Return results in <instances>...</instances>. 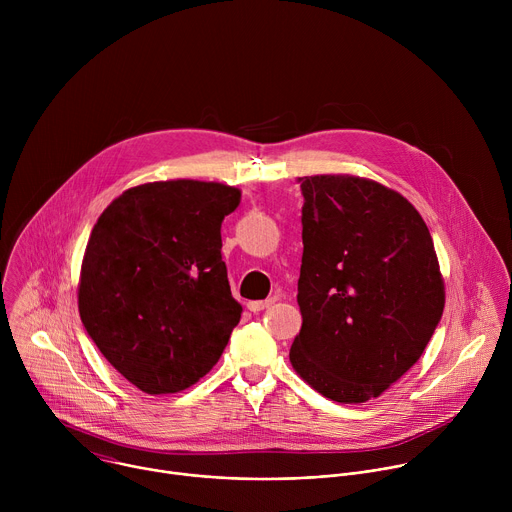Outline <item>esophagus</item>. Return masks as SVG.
Here are the masks:
<instances>
[{
    "mask_svg": "<svg viewBox=\"0 0 512 512\" xmlns=\"http://www.w3.org/2000/svg\"><path fill=\"white\" fill-rule=\"evenodd\" d=\"M273 302H275L273 298H269V300H261V302H249V304H247V308H249L251 312H255V314H257V312H263L265 308H269Z\"/></svg>",
    "mask_w": 512,
    "mask_h": 512,
    "instance_id": "esophagus-1",
    "label": "esophagus"
}]
</instances>
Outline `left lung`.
<instances>
[{
  "label": "left lung",
  "mask_w": 512,
  "mask_h": 512,
  "mask_svg": "<svg viewBox=\"0 0 512 512\" xmlns=\"http://www.w3.org/2000/svg\"><path fill=\"white\" fill-rule=\"evenodd\" d=\"M302 330L294 371L336 403H367L423 354L446 304L444 277L417 208L348 174L304 176Z\"/></svg>",
  "instance_id": "1"
}]
</instances>
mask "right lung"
Listing matches in <instances>:
<instances>
[{"label": "right lung", "mask_w": 512, "mask_h": 512, "mask_svg": "<svg viewBox=\"0 0 512 512\" xmlns=\"http://www.w3.org/2000/svg\"><path fill=\"white\" fill-rule=\"evenodd\" d=\"M241 190L168 180L125 190L91 231L81 320L113 367L148 395L180 393L221 358L241 304L221 249Z\"/></svg>", "instance_id": "obj_1"}]
</instances>
